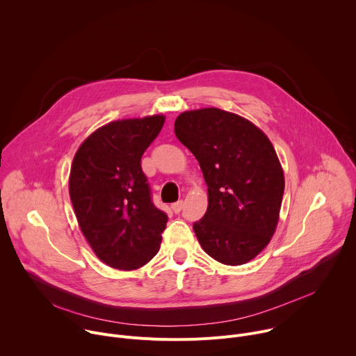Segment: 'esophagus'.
Listing matches in <instances>:
<instances>
[{"mask_svg":"<svg viewBox=\"0 0 356 356\" xmlns=\"http://www.w3.org/2000/svg\"><path fill=\"white\" fill-rule=\"evenodd\" d=\"M183 206H184V202H183V200H179V201H176V202H173L172 204V210L177 214V213H180L181 211V209H183Z\"/></svg>","mask_w":356,"mask_h":356,"instance_id":"1","label":"esophagus"}]
</instances>
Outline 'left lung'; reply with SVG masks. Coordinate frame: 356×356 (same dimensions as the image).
Returning <instances> with one entry per match:
<instances>
[{
  "instance_id": "left-lung-1",
  "label": "left lung",
  "mask_w": 356,
  "mask_h": 356,
  "mask_svg": "<svg viewBox=\"0 0 356 356\" xmlns=\"http://www.w3.org/2000/svg\"><path fill=\"white\" fill-rule=\"evenodd\" d=\"M175 134L209 187L207 211L193 224L201 248L224 265L249 262L279 221L284 176L273 145L250 121L220 108L180 114Z\"/></svg>"
}]
</instances>
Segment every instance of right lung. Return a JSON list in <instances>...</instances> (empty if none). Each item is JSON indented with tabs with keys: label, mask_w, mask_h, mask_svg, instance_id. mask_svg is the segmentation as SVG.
<instances>
[{
	"label": "right lung",
	"mask_w": 356,
	"mask_h": 356,
	"mask_svg": "<svg viewBox=\"0 0 356 356\" xmlns=\"http://www.w3.org/2000/svg\"><path fill=\"white\" fill-rule=\"evenodd\" d=\"M163 124V115L110 122L74 155L69 193L76 218L95 255L114 269H138L161 248L168 216L152 202L140 158Z\"/></svg>",
	"instance_id": "add662e5"
}]
</instances>
